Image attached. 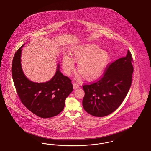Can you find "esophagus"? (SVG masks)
I'll list each match as a JSON object with an SVG mask.
<instances>
[{
	"label": "esophagus",
	"mask_w": 151,
	"mask_h": 151,
	"mask_svg": "<svg viewBox=\"0 0 151 151\" xmlns=\"http://www.w3.org/2000/svg\"><path fill=\"white\" fill-rule=\"evenodd\" d=\"M73 89H78L79 87V86L76 83H74L73 84Z\"/></svg>",
	"instance_id": "obj_1"
}]
</instances>
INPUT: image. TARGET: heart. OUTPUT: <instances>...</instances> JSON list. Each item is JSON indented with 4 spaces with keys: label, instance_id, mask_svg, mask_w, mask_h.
Returning a JSON list of instances; mask_svg holds the SVG:
<instances>
[{
    "label": "heart",
    "instance_id": "obj_1",
    "mask_svg": "<svg viewBox=\"0 0 151 151\" xmlns=\"http://www.w3.org/2000/svg\"><path fill=\"white\" fill-rule=\"evenodd\" d=\"M71 54L72 58L65 55L62 65L65 73L70 75L75 70V61L78 63V70L87 80L98 79L105 72L110 62V57L108 51L101 50L92 43L75 46ZM79 78V75L77 76Z\"/></svg>",
    "mask_w": 151,
    "mask_h": 151
}]
</instances>
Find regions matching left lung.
Returning <instances> with one entry per match:
<instances>
[{"label":"left lung","mask_w":151,"mask_h":151,"mask_svg":"<svg viewBox=\"0 0 151 151\" xmlns=\"http://www.w3.org/2000/svg\"><path fill=\"white\" fill-rule=\"evenodd\" d=\"M129 50L110 65L99 81L83 86L85 95L83 106L88 113L102 117L109 115L118 108L129 91L134 71Z\"/></svg>","instance_id":"obj_1"}]
</instances>
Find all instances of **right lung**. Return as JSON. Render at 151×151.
Instances as JSON below:
<instances>
[{
  "mask_svg": "<svg viewBox=\"0 0 151 151\" xmlns=\"http://www.w3.org/2000/svg\"><path fill=\"white\" fill-rule=\"evenodd\" d=\"M24 45L15 53L12 65V76L17 94L33 114L42 118L56 116L63 110L65 99L73 91L71 80L60 71L58 63L50 80L43 83L30 81L22 69L21 56Z\"/></svg>",
  "mask_w": 151,
  "mask_h": 151,
  "instance_id": "1",
  "label": "right lung"
}]
</instances>
